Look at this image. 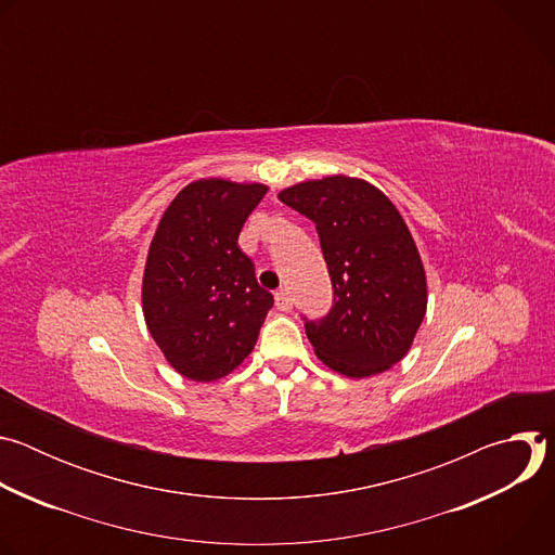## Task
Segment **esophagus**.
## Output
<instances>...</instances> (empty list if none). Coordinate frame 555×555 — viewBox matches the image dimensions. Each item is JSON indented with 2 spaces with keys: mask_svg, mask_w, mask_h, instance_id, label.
<instances>
[{
  "mask_svg": "<svg viewBox=\"0 0 555 555\" xmlns=\"http://www.w3.org/2000/svg\"><path fill=\"white\" fill-rule=\"evenodd\" d=\"M274 302H276V309H281V311H289L294 307V300H292V296L285 289L274 294Z\"/></svg>",
  "mask_w": 555,
  "mask_h": 555,
  "instance_id": "esophagus-1",
  "label": "esophagus"
}]
</instances>
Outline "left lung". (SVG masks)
<instances>
[{
	"mask_svg": "<svg viewBox=\"0 0 555 555\" xmlns=\"http://www.w3.org/2000/svg\"><path fill=\"white\" fill-rule=\"evenodd\" d=\"M279 199L315 223L334 285V307L305 334L323 364L362 379L388 371L413 347L428 283L413 234L395 204L349 176L305 180Z\"/></svg>",
	"mask_w": 555,
	"mask_h": 555,
	"instance_id": "1",
	"label": "left lung"
}]
</instances>
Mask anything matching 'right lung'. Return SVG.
I'll return each instance as SVG.
<instances>
[{
	"instance_id": "obj_1",
	"label": "right lung",
	"mask_w": 555,
	"mask_h": 555,
	"mask_svg": "<svg viewBox=\"0 0 555 555\" xmlns=\"http://www.w3.org/2000/svg\"><path fill=\"white\" fill-rule=\"evenodd\" d=\"M268 193L259 182L202 178L167 206L142 274L144 323L167 362L193 382H215L255 349L274 298L236 246Z\"/></svg>"
}]
</instances>
